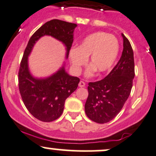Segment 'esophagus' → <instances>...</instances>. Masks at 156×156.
<instances>
[{
    "label": "esophagus",
    "mask_w": 156,
    "mask_h": 156,
    "mask_svg": "<svg viewBox=\"0 0 156 156\" xmlns=\"http://www.w3.org/2000/svg\"><path fill=\"white\" fill-rule=\"evenodd\" d=\"M78 86L80 87H85V83L83 81H81L79 82V83H78Z\"/></svg>",
    "instance_id": "obj_1"
}]
</instances>
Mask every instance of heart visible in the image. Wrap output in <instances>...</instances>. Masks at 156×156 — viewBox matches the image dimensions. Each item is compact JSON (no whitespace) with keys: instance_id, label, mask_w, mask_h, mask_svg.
<instances>
[{"instance_id":"heart-1","label":"heart","mask_w":156,"mask_h":156,"mask_svg":"<svg viewBox=\"0 0 156 156\" xmlns=\"http://www.w3.org/2000/svg\"><path fill=\"white\" fill-rule=\"evenodd\" d=\"M119 52V43L115 36L107 32H98L89 35L82 41L78 48L69 50L70 62L75 73H78L85 66L90 57L91 67L87 71V76L93 70L104 73L112 67Z\"/></svg>"}]
</instances>
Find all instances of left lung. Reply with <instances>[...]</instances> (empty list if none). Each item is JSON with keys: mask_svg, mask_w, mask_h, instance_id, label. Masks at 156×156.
Returning a JSON list of instances; mask_svg holds the SVG:
<instances>
[{"mask_svg": "<svg viewBox=\"0 0 156 156\" xmlns=\"http://www.w3.org/2000/svg\"><path fill=\"white\" fill-rule=\"evenodd\" d=\"M123 37L121 57L109 74L104 79L90 82L88 98L85 104L87 117L94 122L104 124L119 113L129 96L135 77L133 50L129 40Z\"/></svg>", "mask_w": 156, "mask_h": 156, "instance_id": "1", "label": "left lung"}]
</instances>
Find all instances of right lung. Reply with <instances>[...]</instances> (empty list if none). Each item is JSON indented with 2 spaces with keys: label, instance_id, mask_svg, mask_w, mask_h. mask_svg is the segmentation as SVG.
<instances>
[{
  "label": "right lung",
  "instance_id": "add662e5",
  "mask_svg": "<svg viewBox=\"0 0 156 156\" xmlns=\"http://www.w3.org/2000/svg\"><path fill=\"white\" fill-rule=\"evenodd\" d=\"M77 24L53 19L41 26L30 37L20 62L18 86L25 107L35 119L50 122L62 114L66 99L76 90L80 79L65 71L64 64L51 76L37 78L32 76L28 66V56L35 43L44 35H49L66 47V58L73 42V32Z\"/></svg>",
  "mask_w": 156,
  "mask_h": 156
}]
</instances>
